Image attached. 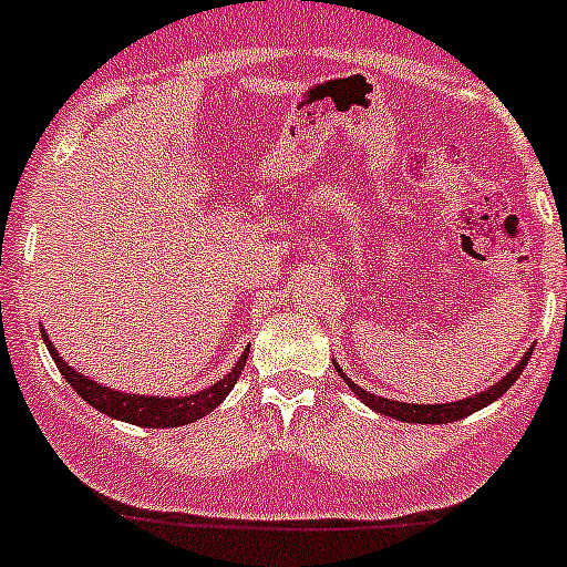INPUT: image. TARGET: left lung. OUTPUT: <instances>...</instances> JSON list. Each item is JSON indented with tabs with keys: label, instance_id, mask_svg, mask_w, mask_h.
Here are the masks:
<instances>
[{
	"label": "left lung",
	"instance_id": "8db88e82",
	"mask_svg": "<svg viewBox=\"0 0 567 567\" xmlns=\"http://www.w3.org/2000/svg\"><path fill=\"white\" fill-rule=\"evenodd\" d=\"M528 358H532V349H528L526 355L520 358V363H517V367L512 369L504 380H498L495 385H489L486 391H481V394L467 396V400H456V403H439V405H414V403H396V400H385V396L372 394V391H363L361 385L352 383V380H349L341 369L338 367L336 369H338V374L343 378V383L355 391L358 400H363V403H367L372 411H378V414H385V416H391V420H400V422H416V425H442V422L464 420V416L475 414L478 409H486V405L495 403L498 396H504L506 389H512V383L520 378V372L526 369Z\"/></svg>",
	"mask_w": 567,
	"mask_h": 567
}]
</instances>
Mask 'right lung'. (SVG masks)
I'll return each instance as SVG.
<instances>
[{"instance_id":"obj_1","label":"right lung","mask_w":567,"mask_h":567,"mask_svg":"<svg viewBox=\"0 0 567 567\" xmlns=\"http://www.w3.org/2000/svg\"><path fill=\"white\" fill-rule=\"evenodd\" d=\"M47 349H50L52 361H55L58 372L66 378V383L78 391V394L86 400L92 409L103 411V414L114 416V420L131 422V425L140 427H178L187 425V422L200 420V416L212 414L226 400L231 389H235L237 378H240L243 367H246L248 349L240 355V361L231 367V372L226 378H220L218 383L209 385V389L198 391V394L189 396H142V394H123V391H114L103 383H94V380L83 378L78 369L69 367L61 355H58L55 343L44 336Z\"/></svg>"}]
</instances>
